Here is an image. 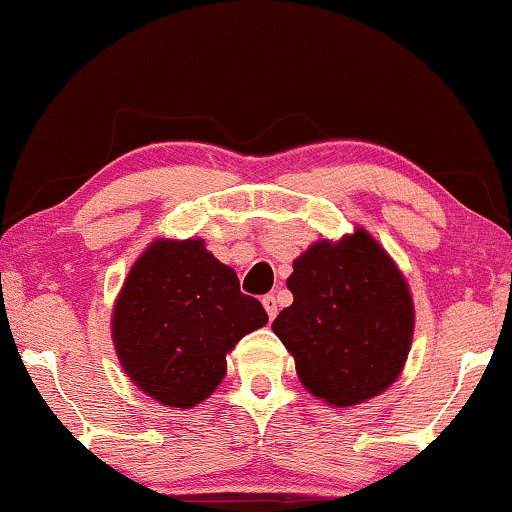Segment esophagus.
I'll use <instances>...</instances> for the list:
<instances>
[{
    "instance_id": "34e87169",
    "label": "esophagus",
    "mask_w": 512,
    "mask_h": 512,
    "mask_svg": "<svg viewBox=\"0 0 512 512\" xmlns=\"http://www.w3.org/2000/svg\"><path fill=\"white\" fill-rule=\"evenodd\" d=\"M263 307H265V312H268V317H270V321L277 317V298L272 296H263Z\"/></svg>"
}]
</instances>
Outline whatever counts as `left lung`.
<instances>
[{"label":"left lung","instance_id":"obj_1","mask_svg":"<svg viewBox=\"0 0 512 512\" xmlns=\"http://www.w3.org/2000/svg\"><path fill=\"white\" fill-rule=\"evenodd\" d=\"M286 286L293 303L272 331L312 396L352 408L398 380L415 333V303L401 268L366 228L310 244Z\"/></svg>","mask_w":512,"mask_h":512}]
</instances>
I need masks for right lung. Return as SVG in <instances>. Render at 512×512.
Here are the masks:
<instances>
[{
  "mask_svg": "<svg viewBox=\"0 0 512 512\" xmlns=\"http://www.w3.org/2000/svg\"><path fill=\"white\" fill-rule=\"evenodd\" d=\"M268 324L244 296L235 270L205 240L158 237L132 263L111 312L118 363L137 389L167 408L188 410L226 377V356Z\"/></svg>",
  "mask_w": 512,
  "mask_h": 512,
  "instance_id": "obj_1",
  "label": "right lung"
}]
</instances>
